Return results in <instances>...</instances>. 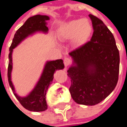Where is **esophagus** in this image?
Returning a JSON list of instances; mask_svg holds the SVG:
<instances>
[{
  "instance_id": "obj_1",
  "label": "esophagus",
  "mask_w": 127,
  "mask_h": 127,
  "mask_svg": "<svg viewBox=\"0 0 127 127\" xmlns=\"http://www.w3.org/2000/svg\"><path fill=\"white\" fill-rule=\"evenodd\" d=\"M71 63H72V60H71V59H70V58L65 57L64 59V64L65 67H67L69 64H70Z\"/></svg>"
}]
</instances>
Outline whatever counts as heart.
<instances>
[{
  "instance_id": "heart-1",
  "label": "heart",
  "mask_w": 127,
  "mask_h": 127,
  "mask_svg": "<svg viewBox=\"0 0 127 127\" xmlns=\"http://www.w3.org/2000/svg\"><path fill=\"white\" fill-rule=\"evenodd\" d=\"M91 32L92 26L88 20L78 19L64 24L59 32V36L62 40L73 39L75 45H81L88 39Z\"/></svg>"
}]
</instances>
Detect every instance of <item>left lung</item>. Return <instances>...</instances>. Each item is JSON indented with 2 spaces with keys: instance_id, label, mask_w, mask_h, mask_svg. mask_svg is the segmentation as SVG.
I'll return each instance as SVG.
<instances>
[{
  "instance_id": "8db88e82",
  "label": "left lung",
  "mask_w": 127,
  "mask_h": 127,
  "mask_svg": "<svg viewBox=\"0 0 127 127\" xmlns=\"http://www.w3.org/2000/svg\"><path fill=\"white\" fill-rule=\"evenodd\" d=\"M93 33L91 40L69 52L75 66L67 75L70 93L78 104L93 106L103 101L119 80V52L114 35L98 17L89 14Z\"/></svg>"
}]
</instances>
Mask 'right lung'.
Here are the masks:
<instances>
[{
	"label": "right lung",
	"instance_id": "add662e5",
	"mask_svg": "<svg viewBox=\"0 0 127 127\" xmlns=\"http://www.w3.org/2000/svg\"><path fill=\"white\" fill-rule=\"evenodd\" d=\"M47 16L36 15L27 19L23 26H21L13 39L11 45L9 48L10 53L8 55V80L11 86L12 91L20 103L24 108L32 111H44L47 109V104L46 102V93L48 88L52 84L54 78V73L57 70H62L64 68V63L63 60H57L55 61H50L46 64L44 69L41 78L39 80L35 88L31 93L25 98L19 97L15 93L14 88L11 80V72L12 70V52L13 49L15 48L24 38L29 34L35 32L41 31L47 32L48 27L47 26L46 21L49 20Z\"/></svg>",
	"mask_w": 127,
	"mask_h": 127
}]
</instances>
